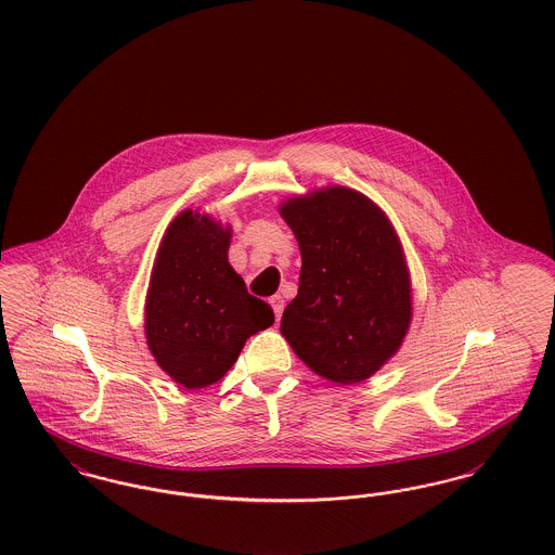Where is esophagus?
<instances>
[{"label": "esophagus", "instance_id": "obj_1", "mask_svg": "<svg viewBox=\"0 0 555 555\" xmlns=\"http://www.w3.org/2000/svg\"><path fill=\"white\" fill-rule=\"evenodd\" d=\"M270 306H272V310H274V317L281 319V317H283V310H285V299H283L281 295H272V297H270Z\"/></svg>", "mask_w": 555, "mask_h": 555}]
</instances>
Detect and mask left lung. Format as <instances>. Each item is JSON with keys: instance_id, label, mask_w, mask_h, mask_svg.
<instances>
[{"instance_id": "left-lung-1", "label": "left lung", "mask_w": 555, "mask_h": 555, "mask_svg": "<svg viewBox=\"0 0 555 555\" xmlns=\"http://www.w3.org/2000/svg\"><path fill=\"white\" fill-rule=\"evenodd\" d=\"M301 251L299 289L281 333L335 384L371 377L400 348L411 285L398 236L375 203L344 186L281 207Z\"/></svg>"}]
</instances>
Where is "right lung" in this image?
<instances>
[{"label":"right lung","instance_id":"obj_1","mask_svg":"<svg viewBox=\"0 0 555 555\" xmlns=\"http://www.w3.org/2000/svg\"><path fill=\"white\" fill-rule=\"evenodd\" d=\"M230 230L182 211L165 232L146 297V339L167 375L189 390L216 384L245 341L274 323L229 263Z\"/></svg>","mask_w":555,"mask_h":555}]
</instances>
